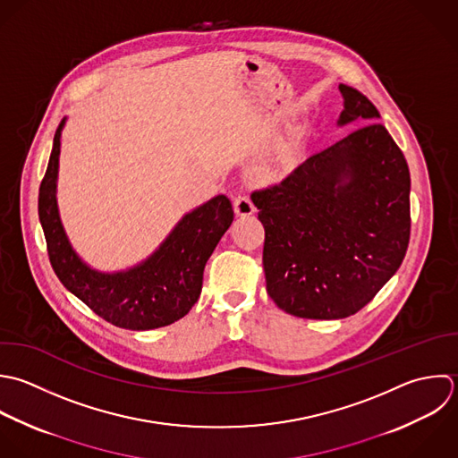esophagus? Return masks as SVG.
<instances>
[{"label": "esophagus", "mask_w": 458, "mask_h": 458, "mask_svg": "<svg viewBox=\"0 0 458 458\" xmlns=\"http://www.w3.org/2000/svg\"><path fill=\"white\" fill-rule=\"evenodd\" d=\"M233 212L237 216H251L255 212V205L246 194H237L233 198Z\"/></svg>", "instance_id": "34e87169"}]
</instances>
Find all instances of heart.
<instances>
[{
  "mask_svg": "<svg viewBox=\"0 0 458 458\" xmlns=\"http://www.w3.org/2000/svg\"><path fill=\"white\" fill-rule=\"evenodd\" d=\"M298 157H300L298 146L293 140L284 139L278 144H275L271 151L257 162L253 171L257 176L264 180H278L294 167V164L298 162Z\"/></svg>",
  "mask_w": 458,
  "mask_h": 458,
  "instance_id": "1",
  "label": "heart"
}]
</instances>
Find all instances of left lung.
<instances>
[{
    "label": "left lung",
    "mask_w": 458,
    "mask_h": 458,
    "mask_svg": "<svg viewBox=\"0 0 458 458\" xmlns=\"http://www.w3.org/2000/svg\"><path fill=\"white\" fill-rule=\"evenodd\" d=\"M337 124H364L255 191L267 294L287 314L343 319L394 276L411 237V173L377 106L341 83ZM369 124L366 125L365 123Z\"/></svg>",
    "instance_id": "obj_1"
}]
</instances>
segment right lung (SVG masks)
I'll return each mask as SVG.
<instances>
[{
  "mask_svg": "<svg viewBox=\"0 0 458 458\" xmlns=\"http://www.w3.org/2000/svg\"><path fill=\"white\" fill-rule=\"evenodd\" d=\"M64 124L65 117L55 131L38 189V219L58 280L92 312L119 328L153 330L182 319L198 301L205 264L233 221L230 199L219 194L187 212L140 264L115 273L92 269L71 246L56 205Z\"/></svg>",
  "mask_w": 458,
  "mask_h": 458,
  "instance_id": "add662e5",
  "label": "right lung"
}]
</instances>
